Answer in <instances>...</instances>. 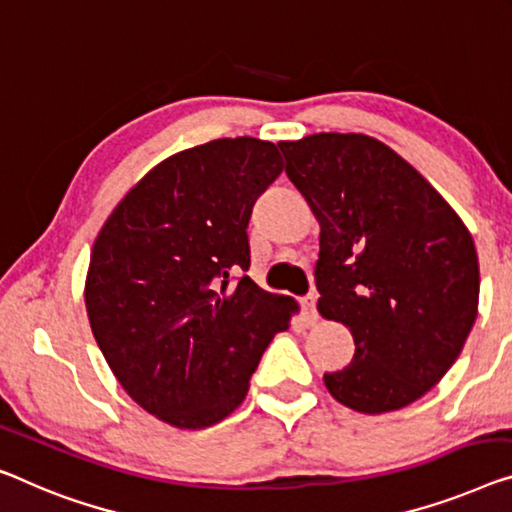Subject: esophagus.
Listing matches in <instances>:
<instances>
[{"label": "esophagus", "instance_id": "esophagus-1", "mask_svg": "<svg viewBox=\"0 0 512 512\" xmlns=\"http://www.w3.org/2000/svg\"><path fill=\"white\" fill-rule=\"evenodd\" d=\"M303 305V315H305V322L308 324H315L319 315H317V294H305L301 299Z\"/></svg>", "mask_w": 512, "mask_h": 512}]
</instances>
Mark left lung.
Listing matches in <instances>:
<instances>
[{"label":"left lung","instance_id":"obj_1","mask_svg":"<svg viewBox=\"0 0 512 512\" xmlns=\"http://www.w3.org/2000/svg\"><path fill=\"white\" fill-rule=\"evenodd\" d=\"M315 213L317 308L349 326L356 354L324 384L345 407L384 414L451 370L478 312V255L460 216L407 160L361 133L280 142Z\"/></svg>","mask_w":512,"mask_h":512}]
</instances>
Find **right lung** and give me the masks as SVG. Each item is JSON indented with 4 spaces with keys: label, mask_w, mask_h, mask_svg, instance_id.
I'll list each match as a JSON object with an SVG mask.
<instances>
[{
    "label": "right lung",
    "mask_w": 512,
    "mask_h": 512,
    "mask_svg": "<svg viewBox=\"0 0 512 512\" xmlns=\"http://www.w3.org/2000/svg\"><path fill=\"white\" fill-rule=\"evenodd\" d=\"M273 142L225 137L163 160L91 250V331L124 391L160 421L202 430L239 407L292 303L257 287L248 220L278 179Z\"/></svg>",
    "instance_id": "1"
}]
</instances>
